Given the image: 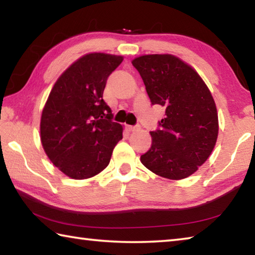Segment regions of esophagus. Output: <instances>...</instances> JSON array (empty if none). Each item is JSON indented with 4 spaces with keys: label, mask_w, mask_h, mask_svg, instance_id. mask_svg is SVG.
Masks as SVG:
<instances>
[{
    "label": "esophagus",
    "mask_w": 255,
    "mask_h": 255,
    "mask_svg": "<svg viewBox=\"0 0 255 255\" xmlns=\"http://www.w3.org/2000/svg\"><path fill=\"white\" fill-rule=\"evenodd\" d=\"M126 128H127V130H129V131H135V130H138V129H139V126H129V125H127Z\"/></svg>",
    "instance_id": "esophagus-1"
}]
</instances>
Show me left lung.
<instances>
[{
  "instance_id": "left-lung-1",
  "label": "left lung",
  "mask_w": 255,
  "mask_h": 255,
  "mask_svg": "<svg viewBox=\"0 0 255 255\" xmlns=\"http://www.w3.org/2000/svg\"><path fill=\"white\" fill-rule=\"evenodd\" d=\"M152 105L165 107V118L150 131L152 146L140 162L171 180L191 175L213 152L218 136L211 93L192 67L173 55H145L132 60Z\"/></svg>"
}]
</instances>
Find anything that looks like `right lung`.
Instances as JSON below:
<instances>
[{"mask_svg": "<svg viewBox=\"0 0 255 255\" xmlns=\"http://www.w3.org/2000/svg\"><path fill=\"white\" fill-rule=\"evenodd\" d=\"M122 56L88 54L59 76L40 122V139L47 156L72 179H88L106 169L112 150L123 139V127L112 122L103 100L107 80Z\"/></svg>", "mask_w": 255, "mask_h": 255, "instance_id": "1", "label": "right lung"}]
</instances>
